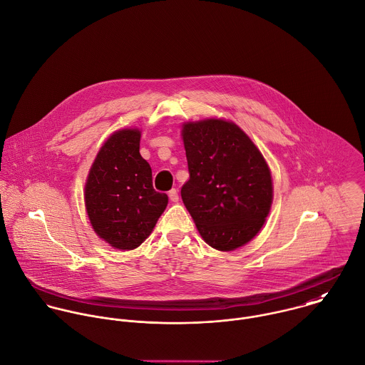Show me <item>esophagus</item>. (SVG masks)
Listing matches in <instances>:
<instances>
[{
    "label": "esophagus",
    "mask_w": 365,
    "mask_h": 365,
    "mask_svg": "<svg viewBox=\"0 0 365 365\" xmlns=\"http://www.w3.org/2000/svg\"><path fill=\"white\" fill-rule=\"evenodd\" d=\"M168 197H170V200H171L173 202H178V200H180V197H178V191H177L175 188L170 190V192H168Z\"/></svg>",
    "instance_id": "34e87169"
}]
</instances>
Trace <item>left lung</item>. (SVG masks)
<instances>
[{"instance_id": "1", "label": "left lung", "mask_w": 365, "mask_h": 365, "mask_svg": "<svg viewBox=\"0 0 365 365\" xmlns=\"http://www.w3.org/2000/svg\"><path fill=\"white\" fill-rule=\"evenodd\" d=\"M182 140L190 178L181 197L201 237L218 250L249 242L273 197L263 155L237 124L220 119L184 124Z\"/></svg>"}]
</instances>
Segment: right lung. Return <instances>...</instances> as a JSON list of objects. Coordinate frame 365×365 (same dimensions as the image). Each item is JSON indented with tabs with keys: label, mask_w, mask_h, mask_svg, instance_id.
Returning a JSON list of instances; mask_svg holds the SVG:
<instances>
[{
	"label": "right lung",
	"mask_w": 365,
	"mask_h": 365,
	"mask_svg": "<svg viewBox=\"0 0 365 365\" xmlns=\"http://www.w3.org/2000/svg\"><path fill=\"white\" fill-rule=\"evenodd\" d=\"M85 202L95 232L116 249L131 250L151 234L168 197L153 188L138 130H119L103 144L88 177Z\"/></svg>",
	"instance_id": "1"
}]
</instances>
